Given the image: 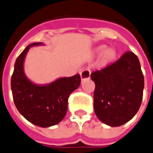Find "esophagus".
I'll list each match as a JSON object with an SVG mask.
<instances>
[{"label":"esophagus","instance_id":"obj_1","mask_svg":"<svg viewBox=\"0 0 153 153\" xmlns=\"http://www.w3.org/2000/svg\"><path fill=\"white\" fill-rule=\"evenodd\" d=\"M80 77L82 79H90V70L85 68L83 71H81Z\"/></svg>","mask_w":153,"mask_h":153}]
</instances>
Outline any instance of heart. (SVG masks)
<instances>
[{
	"label": "heart",
	"instance_id": "b5f03b06",
	"mask_svg": "<svg viewBox=\"0 0 153 153\" xmlns=\"http://www.w3.org/2000/svg\"><path fill=\"white\" fill-rule=\"evenodd\" d=\"M105 49V46H100L97 48V52L98 53H102V58L105 61H110L115 56H116V51L113 48H108L106 50Z\"/></svg>",
	"mask_w": 153,
	"mask_h": 153
}]
</instances>
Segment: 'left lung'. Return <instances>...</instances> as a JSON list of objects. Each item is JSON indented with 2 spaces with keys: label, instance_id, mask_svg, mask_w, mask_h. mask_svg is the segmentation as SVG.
<instances>
[{
  "label": "left lung",
  "instance_id": "obj_1",
  "mask_svg": "<svg viewBox=\"0 0 153 153\" xmlns=\"http://www.w3.org/2000/svg\"><path fill=\"white\" fill-rule=\"evenodd\" d=\"M95 84L94 109L101 122L120 126L128 122L141 106L144 77L137 55L126 52L115 63L90 74Z\"/></svg>",
  "mask_w": 153,
  "mask_h": 153
}]
</instances>
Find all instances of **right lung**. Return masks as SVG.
<instances>
[{
	"label": "right lung",
	"mask_w": 153,
	"mask_h": 153,
	"mask_svg": "<svg viewBox=\"0 0 153 153\" xmlns=\"http://www.w3.org/2000/svg\"><path fill=\"white\" fill-rule=\"evenodd\" d=\"M43 45L34 42L25 48L14 65L11 87L18 111L29 122L40 127L59 124L68 110L69 94L80 85V75L59 78L47 85H37L26 76L24 61L30 48Z\"/></svg>",
	"instance_id": "obj_1"
}]
</instances>
